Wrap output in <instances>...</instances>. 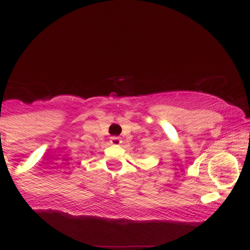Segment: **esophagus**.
Masks as SVG:
<instances>
[{"mask_svg": "<svg viewBox=\"0 0 250 250\" xmlns=\"http://www.w3.org/2000/svg\"><path fill=\"white\" fill-rule=\"evenodd\" d=\"M122 142V140L120 139V137H117V136H113V137H110V143L111 145H120V143Z\"/></svg>", "mask_w": 250, "mask_h": 250, "instance_id": "obj_1", "label": "esophagus"}]
</instances>
